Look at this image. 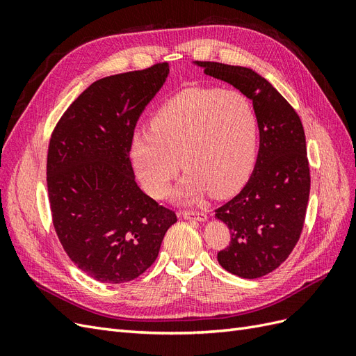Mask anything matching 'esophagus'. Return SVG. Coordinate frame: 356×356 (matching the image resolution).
<instances>
[{
	"label": "esophagus",
	"instance_id": "34e87169",
	"mask_svg": "<svg viewBox=\"0 0 356 356\" xmlns=\"http://www.w3.org/2000/svg\"><path fill=\"white\" fill-rule=\"evenodd\" d=\"M179 215L182 218L186 220H197V221H204L207 220V213L202 212V211H193V209H184L181 211Z\"/></svg>",
	"mask_w": 356,
	"mask_h": 356
}]
</instances>
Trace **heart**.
Instances as JSON below:
<instances>
[{"label": "heart", "mask_w": 356, "mask_h": 356, "mask_svg": "<svg viewBox=\"0 0 356 356\" xmlns=\"http://www.w3.org/2000/svg\"><path fill=\"white\" fill-rule=\"evenodd\" d=\"M257 144V114L243 93L188 89L160 106L152 127L134 132L131 156L144 188L154 197L168 191L181 161L188 170V196L211 188L213 196L224 197L243 184Z\"/></svg>", "instance_id": "1"}]
</instances>
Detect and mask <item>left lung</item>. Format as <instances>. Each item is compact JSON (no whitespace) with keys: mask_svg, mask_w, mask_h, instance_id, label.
Listing matches in <instances>:
<instances>
[{"mask_svg":"<svg viewBox=\"0 0 356 356\" xmlns=\"http://www.w3.org/2000/svg\"><path fill=\"white\" fill-rule=\"evenodd\" d=\"M204 74L232 84L252 101L260 149L252 175L239 195L215 209L227 224L230 243L218 254L225 270L257 279L281 266L303 230L310 193L305 129L297 111L250 68L196 60Z\"/></svg>","mask_w":356,"mask_h":356,"instance_id":"obj_1","label":"left lung"}]
</instances>
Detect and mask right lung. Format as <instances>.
<instances>
[{"mask_svg":"<svg viewBox=\"0 0 356 356\" xmlns=\"http://www.w3.org/2000/svg\"><path fill=\"white\" fill-rule=\"evenodd\" d=\"M168 62L90 84L53 129L47 191L53 227L71 261L95 281H134L152 266L177 213L138 187L131 139L163 86Z\"/></svg>","mask_w":356,"mask_h":356,"instance_id":"add662e5","label":"right lung"}]
</instances>
